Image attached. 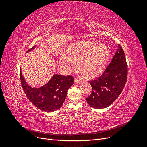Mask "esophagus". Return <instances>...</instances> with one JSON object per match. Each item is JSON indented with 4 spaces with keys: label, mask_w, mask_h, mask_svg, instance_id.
Returning <instances> with one entry per match:
<instances>
[{
    "label": "esophagus",
    "mask_w": 147,
    "mask_h": 147,
    "mask_svg": "<svg viewBox=\"0 0 147 147\" xmlns=\"http://www.w3.org/2000/svg\"><path fill=\"white\" fill-rule=\"evenodd\" d=\"M74 82H75V83H79V82H81V80L78 78H75Z\"/></svg>",
    "instance_id": "34e87169"
}]
</instances>
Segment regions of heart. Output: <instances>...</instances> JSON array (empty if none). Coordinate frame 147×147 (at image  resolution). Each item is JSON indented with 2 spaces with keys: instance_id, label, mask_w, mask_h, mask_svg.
Segmentation results:
<instances>
[{
  "instance_id": "1",
  "label": "heart",
  "mask_w": 147,
  "mask_h": 147,
  "mask_svg": "<svg viewBox=\"0 0 147 147\" xmlns=\"http://www.w3.org/2000/svg\"><path fill=\"white\" fill-rule=\"evenodd\" d=\"M62 53L59 64L65 70H69L78 61V69L84 77L94 78L104 72L110 57L109 48L94 42H81L72 43Z\"/></svg>"
}]
</instances>
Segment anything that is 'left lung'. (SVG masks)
<instances>
[{
	"mask_svg": "<svg viewBox=\"0 0 147 147\" xmlns=\"http://www.w3.org/2000/svg\"><path fill=\"white\" fill-rule=\"evenodd\" d=\"M127 77V66L123 48H118L109 65L102 75L90 81L91 94L86 98L92 108L102 109L107 107L121 94Z\"/></svg>",
	"mask_w": 147,
	"mask_h": 147,
	"instance_id": "obj_1",
	"label": "left lung"
}]
</instances>
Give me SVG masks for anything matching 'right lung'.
<instances>
[{
    "label": "right lung",
    "instance_id": "1",
    "mask_svg": "<svg viewBox=\"0 0 147 147\" xmlns=\"http://www.w3.org/2000/svg\"><path fill=\"white\" fill-rule=\"evenodd\" d=\"M34 46L26 53L34 50ZM22 88L29 100L37 107L47 112L59 109L64 102L69 89L74 83L70 75L54 74L48 83L38 88H34L26 83L20 69Z\"/></svg>",
    "mask_w": 147,
    "mask_h": 147
}]
</instances>
